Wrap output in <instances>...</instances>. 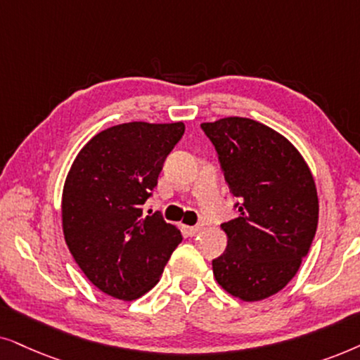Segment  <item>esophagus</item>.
<instances>
[{
    "label": "esophagus",
    "instance_id": "esophagus-1",
    "mask_svg": "<svg viewBox=\"0 0 360 360\" xmlns=\"http://www.w3.org/2000/svg\"><path fill=\"white\" fill-rule=\"evenodd\" d=\"M184 229H186V233H188V236L194 237V236H198L200 230H202V225H194V227H184Z\"/></svg>",
    "mask_w": 360,
    "mask_h": 360
}]
</instances>
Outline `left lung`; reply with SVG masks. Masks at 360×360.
I'll use <instances>...</instances> for the list:
<instances>
[{
    "mask_svg": "<svg viewBox=\"0 0 360 360\" xmlns=\"http://www.w3.org/2000/svg\"><path fill=\"white\" fill-rule=\"evenodd\" d=\"M217 151L237 219L220 227L227 248L212 260L217 283L236 298L260 301L290 283L318 229L316 184L300 151L266 124L229 117L200 124Z\"/></svg>",
    "mask_w": 360,
    "mask_h": 360,
    "instance_id": "left-lung-1",
    "label": "left lung"
}]
</instances>
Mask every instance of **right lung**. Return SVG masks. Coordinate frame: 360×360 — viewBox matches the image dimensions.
I'll return each mask as SVG.
<instances>
[{
	"instance_id": "1",
	"label": "right lung",
	"mask_w": 360,
	"mask_h": 360,
	"mask_svg": "<svg viewBox=\"0 0 360 360\" xmlns=\"http://www.w3.org/2000/svg\"><path fill=\"white\" fill-rule=\"evenodd\" d=\"M184 123L131 122L95 135L72 162L62 193L69 250L92 283L117 300L140 298L183 240L160 214L143 217Z\"/></svg>"
}]
</instances>
